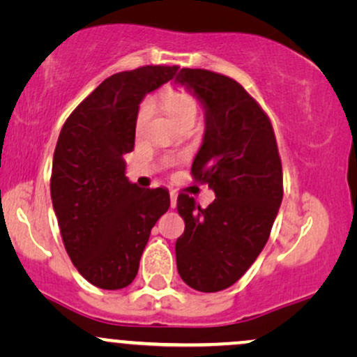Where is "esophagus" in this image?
<instances>
[{"instance_id": "1", "label": "esophagus", "mask_w": 357, "mask_h": 357, "mask_svg": "<svg viewBox=\"0 0 357 357\" xmlns=\"http://www.w3.org/2000/svg\"><path fill=\"white\" fill-rule=\"evenodd\" d=\"M169 198H171V208L176 206V203H178V195H176L174 191L169 192Z\"/></svg>"}]
</instances>
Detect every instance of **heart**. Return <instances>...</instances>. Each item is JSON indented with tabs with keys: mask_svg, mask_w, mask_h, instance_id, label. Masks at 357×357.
<instances>
[{
	"mask_svg": "<svg viewBox=\"0 0 357 357\" xmlns=\"http://www.w3.org/2000/svg\"><path fill=\"white\" fill-rule=\"evenodd\" d=\"M161 100V107L166 110L167 116L171 117V121L176 126L181 124L186 121H196V116L199 112V104L195 99V96L186 90H178V89H167L161 93L159 97ZM151 112H153V102L146 99L141 104L137 112V127H141L144 122L149 119Z\"/></svg>",
	"mask_w": 357,
	"mask_h": 357,
	"instance_id": "1",
	"label": "heart"
}]
</instances>
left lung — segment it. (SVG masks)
Listing matches in <instances>:
<instances>
[{"mask_svg":"<svg viewBox=\"0 0 357 357\" xmlns=\"http://www.w3.org/2000/svg\"><path fill=\"white\" fill-rule=\"evenodd\" d=\"M174 84L203 105V142L191 173L216 196L204 210L191 196H178L184 233L176 240V265L191 289L220 292L267 243L284 196L280 155L268 117L238 82L181 68Z\"/></svg>","mask_w":357,"mask_h":357,"instance_id":"left-lung-1","label":"left lung"}]
</instances>
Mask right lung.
Here are the masks:
<instances>
[{
    "mask_svg": "<svg viewBox=\"0 0 357 357\" xmlns=\"http://www.w3.org/2000/svg\"><path fill=\"white\" fill-rule=\"evenodd\" d=\"M178 67L147 65L114 73L70 114L53 154L50 192L65 250L80 275L104 290L134 280L155 221L169 208L166 188L126 176L139 104Z\"/></svg>",
    "mask_w": 357,
    "mask_h": 357,
    "instance_id": "obj_1",
    "label": "right lung"
}]
</instances>
